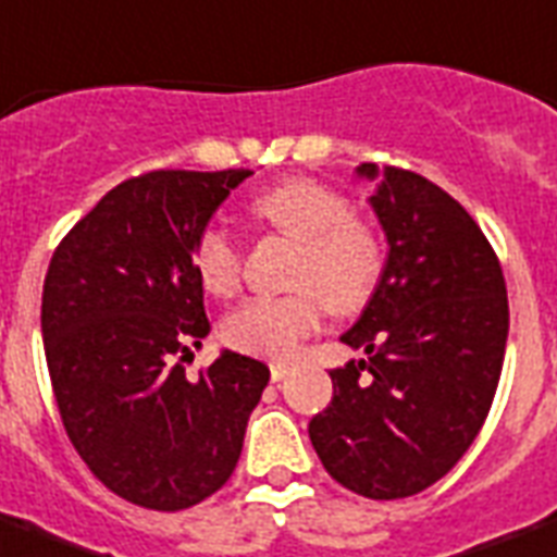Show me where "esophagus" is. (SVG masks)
Masks as SVG:
<instances>
[{
  "label": "esophagus",
  "instance_id": "34e87169",
  "mask_svg": "<svg viewBox=\"0 0 557 557\" xmlns=\"http://www.w3.org/2000/svg\"><path fill=\"white\" fill-rule=\"evenodd\" d=\"M288 373H292V364H286V362H274V364H271V380H274V382L286 380Z\"/></svg>",
  "mask_w": 557,
  "mask_h": 557
}]
</instances>
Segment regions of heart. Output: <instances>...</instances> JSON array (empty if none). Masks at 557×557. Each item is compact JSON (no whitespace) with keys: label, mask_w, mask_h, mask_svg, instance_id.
<instances>
[{"label":"heart","mask_w":557,"mask_h":557,"mask_svg":"<svg viewBox=\"0 0 557 557\" xmlns=\"http://www.w3.org/2000/svg\"><path fill=\"white\" fill-rule=\"evenodd\" d=\"M253 212L300 239L292 280L283 295H257L224 321V338L245 354L288 356L326 312L356 309L382 274V239L373 224L350 215V203L330 186L292 177L253 198ZM195 274L215 297H231L242 283V250L222 224L203 227L195 242Z\"/></svg>","instance_id":"heart-1"}]
</instances>
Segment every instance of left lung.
I'll list each match as a JSON object with an SVG mask.
<instances>
[{
	"label": "left lung",
	"instance_id": "obj_1",
	"mask_svg": "<svg viewBox=\"0 0 557 557\" xmlns=\"http://www.w3.org/2000/svg\"><path fill=\"white\" fill-rule=\"evenodd\" d=\"M371 207L388 260L342 342L364 359L330 371L333 400L309 420L326 473L368 499L414 496L447 476L494 403L508 295L473 215L426 177L376 163Z\"/></svg>",
	"mask_w": 557,
	"mask_h": 557
}]
</instances>
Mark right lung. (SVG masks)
Masks as SVG:
<instances>
[{
  "instance_id": "add662e5",
  "label": "right lung",
  "mask_w": 557,
  "mask_h": 557,
  "mask_svg": "<svg viewBox=\"0 0 557 557\" xmlns=\"http://www.w3.org/2000/svg\"><path fill=\"white\" fill-rule=\"evenodd\" d=\"M250 169H160L113 186L54 250L42 347L72 447L101 485L151 511L212 496L242 456L269 368L222 350L184 362L210 333L195 242Z\"/></svg>"
}]
</instances>
